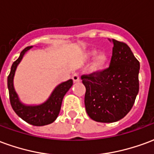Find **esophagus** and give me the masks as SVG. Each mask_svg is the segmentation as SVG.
I'll list each match as a JSON object with an SVG mask.
<instances>
[{
    "label": "esophagus",
    "mask_w": 154,
    "mask_h": 154,
    "mask_svg": "<svg viewBox=\"0 0 154 154\" xmlns=\"http://www.w3.org/2000/svg\"><path fill=\"white\" fill-rule=\"evenodd\" d=\"M72 78V80H73L74 82H80V77L78 76V74L77 73L73 74Z\"/></svg>",
    "instance_id": "34e87169"
}]
</instances>
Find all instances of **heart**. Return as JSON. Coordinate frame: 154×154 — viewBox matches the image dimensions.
<instances>
[{
	"label": "heart",
	"mask_w": 154,
	"mask_h": 154,
	"mask_svg": "<svg viewBox=\"0 0 154 154\" xmlns=\"http://www.w3.org/2000/svg\"><path fill=\"white\" fill-rule=\"evenodd\" d=\"M82 57L84 61H88L92 58L88 66V72L92 74L100 73L102 72L106 67L110 60V56L106 51L98 52V49L95 48L84 51Z\"/></svg>",
	"instance_id": "1"
}]
</instances>
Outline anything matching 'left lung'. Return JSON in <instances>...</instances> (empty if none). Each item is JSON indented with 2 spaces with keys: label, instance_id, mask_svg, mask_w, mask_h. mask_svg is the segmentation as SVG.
I'll use <instances>...</instances> for the list:
<instances>
[{
  "label": "left lung",
  "instance_id": "1",
  "mask_svg": "<svg viewBox=\"0 0 154 154\" xmlns=\"http://www.w3.org/2000/svg\"><path fill=\"white\" fill-rule=\"evenodd\" d=\"M108 39L114 45L109 68L82 77L87 115L101 123L123 119L134 106L139 89V62L127 44Z\"/></svg>",
  "mask_w": 154,
  "mask_h": 154
}]
</instances>
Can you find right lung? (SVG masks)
Segmentation results:
<instances>
[{
    "label": "right lung",
    "mask_w": 154,
    "mask_h": 154,
    "mask_svg": "<svg viewBox=\"0 0 154 154\" xmlns=\"http://www.w3.org/2000/svg\"><path fill=\"white\" fill-rule=\"evenodd\" d=\"M33 46H29L22 51L18 59L14 62L11 68V72L7 78L10 100L13 110L25 122L35 126L49 125L57 119L60 112L62 101L65 94L70 89L73 82L72 79L57 85L47 100L40 104H25L22 102L14 87V77L17 67L23 59L25 54L30 50Z\"/></svg>",
    "instance_id": "add662e5"
}]
</instances>
